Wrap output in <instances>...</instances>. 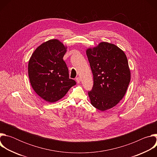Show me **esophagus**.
I'll return each instance as SVG.
<instances>
[{"mask_svg": "<svg viewBox=\"0 0 157 157\" xmlns=\"http://www.w3.org/2000/svg\"><path fill=\"white\" fill-rule=\"evenodd\" d=\"M76 81L77 83H79V82H80V81H81V79H80V78H79V77L76 78Z\"/></svg>", "mask_w": 157, "mask_h": 157, "instance_id": "obj_1", "label": "esophagus"}]
</instances>
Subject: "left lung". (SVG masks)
Masks as SVG:
<instances>
[{
  "label": "left lung",
  "mask_w": 157,
  "mask_h": 157,
  "mask_svg": "<svg viewBox=\"0 0 157 157\" xmlns=\"http://www.w3.org/2000/svg\"><path fill=\"white\" fill-rule=\"evenodd\" d=\"M86 55L93 75L94 84L88 92L91 104L104 111L116 106L124 98L130 81L125 53L114 44L101 42Z\"/></svg>",
  "instance_id": "8db88e82"
}]
</instances>
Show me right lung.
Returning <instances> with one entry per match:
<instances>
[{
	"mask_svg": "<svg viewBox=\"0 0 157 157\" xmlns=\"http://www.w3.org/2000/svg\"><path fill=\"white\" fill-rule=\"evenodd\" d=\"M66 47L56 39L42 43L33 53L29 62V76L32 88L44 101L56 102L76 82L69 78L63 58Z\"/></svg>",
	"mask_w": 157,
	"mask_h": 157,
	"instance_id": "1",
	"label": "right lung"
}]
</instances>
